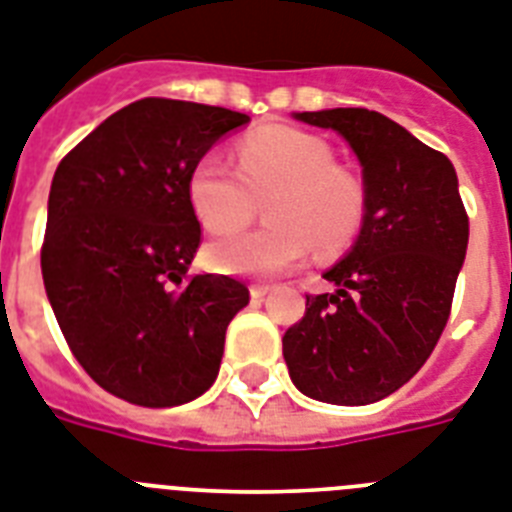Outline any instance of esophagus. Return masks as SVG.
<instances>
[{
	"label": "esophagus",
	"mask_w": 512,
	"mask_h": 512,
	"mask_svg": "<svg viewBox=\"0 0 512 512\" xmlns=\"http://www.w3.org/2000/svg\"><path fill=\"white\" fill-rule=\"evenodd\" d=\"M268 291L270 286H265V283H252V286H249V296H252L255 302H263L265 296H268Z\"/></svg>",
	"instance_id": "1"
}]
</instances>
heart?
Here are the masks:
<instances>
[{
  "instance_id": "1",
  "label": "heart",
  "mask_w": 512,
  "mask_h": 512,
  "mask_svg": "<svg viewBox=\"0 0 512 512\" xmlns=\"http://www.w3.org/2000/svg\"><path fill=\"white\" fill-rule=\"evenodd\" d=\"M268 226L221 236L205 260L231 276H278L317 244L330 255L362 231L367 195L351 171L338 169L322 137L296 127H263L236 145V169L218 153H205L187 179V200L200 226L213 234L242 229L265 200Z\"/></svg>"
}]
</instances>
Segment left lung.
<instances>
[{"label": "left lung", "mask_w": 512, "mask_h": 512, "mask_svg": "<svg viewBox=\"0 0 512 512\" xmlns=\"http://www.w3.org/2000/svg\"><path fill=\"white\" fill-rule=\"evenodd\" d=\"M336 130L362 163L364 213L351 252L307 294L283 333L294 385L315 401L364 406L406 385L435 351L468 247V216L445 153L369 109L302 111Z\"/></svg>", "instance_id": "obj_1"}]
</instances>
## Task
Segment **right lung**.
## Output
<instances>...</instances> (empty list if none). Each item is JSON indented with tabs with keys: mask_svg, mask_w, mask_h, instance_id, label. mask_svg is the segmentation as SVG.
Segmentation results:
<instances>
[{
	"mask_svg": "<svg viewBox=\"0 0 512 512\" xmlns=\"http://www.w3.org/2000/svg\"><path fill=\"white\" fill-rule=\"evenodd\" d=\"M247 122L221 106L140 98L57 166L41 247L46 296L80 367L122 401L166 409L216 380L249 289L187 276L203 234L187 179L218 137Z\"/></svg>",
	"mask_w": 512,
	"mask_h": 512,
	"instance_id": "obj_1",
	"label": "right lung"
}]
</instances>
